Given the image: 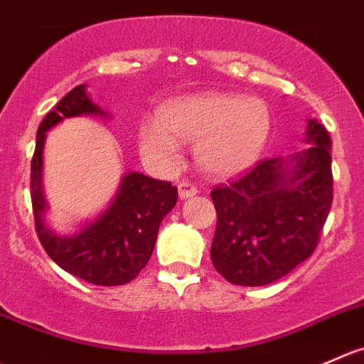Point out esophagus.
<instances>
[{
	"mask_svg": "<svg viewBox=\"0 0 364 364\" xmlns=\"http://www.w3.org/2000/svg\"><path fill=\"white\" fill-rule=\"evenodd\" d=\"M178 190H179V197H181V199H188V197H193L197 193L196 186H193L192 183H188V181L179 183Z\"/></svg>",
	"mask_w": 364,
	"mask_h": 364,
	"instance_id": "obj_1",
	"label": "esophagus"
}]
</instances>
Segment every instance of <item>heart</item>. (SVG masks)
<instances>
[{
	"instance_id": "1",
	"label": "heart",
	"mask_w": 364,
	"mask_h": 364,
	"mask_svg": "<svg viewBox=\"0 0 364 364\" xmlns=\"http://www.w3.org/2000/svg\"><path fill=\"white\" fill-rule=\"evenodd\" d=\"M272 128V114L257 97L206 92L165 105L158 122L140 129V149L151 160H178L179 142L196 144L197 161L208 174L232 178L259 158Z\"/></svg>"
}]
</instances>
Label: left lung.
<instances>
[{"instance_id":"left-lung-1","label":"left lung","mask_w":364,"mask_h":364,"mask_svg":"<svg viewBox=\"0 0 364 364\" xmlns=\"http://www.w3.org/2000/svg\"><path fill=\"white\" fill-rule=\"evenodd\" d=\"M302 153L268 158L228 186L211 190L217 229L211 261L238 287H263L290 274L316 249L333 204L331 139L309 119Z\"/></svg>"}]
</instances>
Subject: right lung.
Masks as SVG:
<instances>
[{"instance_id": "obj_1", "label": "right lung", "mask_w": 364, "mask_h": 364, "mask_svg": "<svg viewBox=\"0 0 364 364\" xmlns=\"http://www.w3.org/2000/svg\"><path fill=\"white\" fill-rule=\"evenodd\" d=\"M80 115L108 117L107 112L88 100L85 85H77L62 97L37 129L30 181L35 229L48 256L60 268L90 284L119 287L135 279L147 264L161 220L178 203V188L168 181L128 172L122 176L117 196L100 217L70 236L51 231L44 220L48 204L42 192L46 133L63 119Z\"/></svg>"}]
</instances>
